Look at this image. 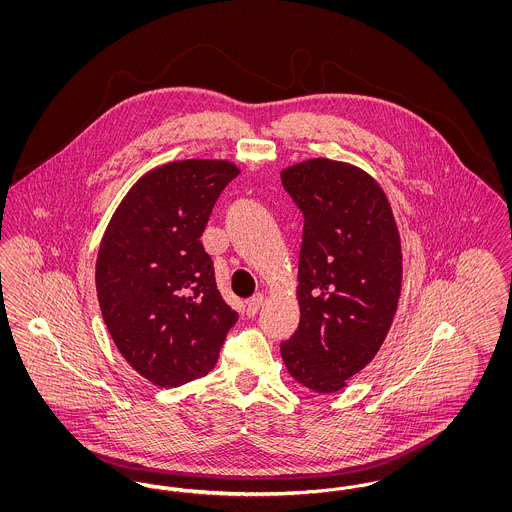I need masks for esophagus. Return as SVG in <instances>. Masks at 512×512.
Segmentation results:
<instances>
[{
  "label": "esophagus",
  "mask_w": 512,
  "mask_h": 512,
  "mask_svg": "<svg viewBox=\"0 0 512 512\" xmlns=\"http://www.w3.org/2000/svg\"><path fill=\"white\" fill-rule=\"evenodd\" d=\"M263 299H265V295L263 293H255L249 301H247V315L249 317H253V315H257V311L261 309V305H263Z\"/></svg>",
  "instance_id": "1"
}]
</instances>
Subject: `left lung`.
<instances>
[{
  "label": "left lung",
  "instance_id": "obj_1",
  "mask_svg": "<svg viewBox=\"0 0 512 512\" xmlns=\"http://www.w3.org/2000/svg\"><path fill=\"white\" fill-rule=\"evenodd\" d=\"M303 213L299 326L280 343L293 378L317 393L345 388L386 340L401 293V240L384 190L365 171L309 159L280 172Z\"/></svg>",
  "mask_w": 512,
  "mask_h": 512
}]
</instances>
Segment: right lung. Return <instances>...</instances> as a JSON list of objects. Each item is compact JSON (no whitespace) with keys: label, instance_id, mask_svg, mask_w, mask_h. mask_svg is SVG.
Segmentation results:
<instances>
[{"label":"right lung","instance_id":"add662e5","mask_svg":"<svg viewBox=\"0 0 512 512\" xmlns=\"http://www.w3.org/2000/svg\"><path fill=\"white\" fill-rule=\"evenodd\" d=\"M238 174L228 161L207 159L147 172L103 234L101 315L122 357L155 386L176 388L207 374L238 320L199 242L220 192Z\"/></svg>","mask_w":512,"mask_h":512}]
</instances>
